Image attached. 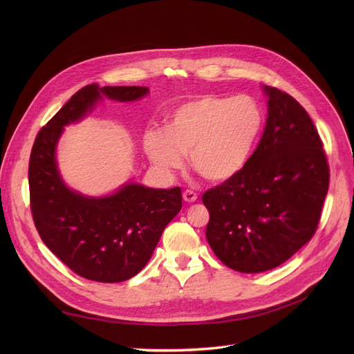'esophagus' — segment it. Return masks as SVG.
I'll list each match as a JSON object with an SVG mask.
<instances>
[{"label": "esophagus", "instance_id": "1", "mask_svg": "<svg viewBox=\"0 0 354 354\" xmlns=\"http://www.w3.org/2000/svg\"><path fill=\"white\" fill-rule=\"evenodd\" d=\"M182 198H183V201L185 202H188V203H192V202H195L196 199H198V195L194 192V191H185L183 194H182Z\"/></svg>", "mask_w": 354, "mask_h": 354}]
</instances>
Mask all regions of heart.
<instances>
[{"mask_svg": "<svg viewBox=\"0 0 354 354\" xmlns=\"http://www.w3.org/2000/svg\"><path fill=\"white\" fill-rule=\"evenodd\" d=\"M264 115L248 96H201L178 106L166 120V132L147 130L143 149L165 175L185 166L191 153L194 169L209 182H225L247 165L261 133Z\"/></svg>", "mask_w": 354, "mask_h": 354, "instance_id": "heart-1", "label": "heart"}]
</instances>
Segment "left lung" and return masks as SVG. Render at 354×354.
Listing matches in <instances>:
<instances>
[{"label":"left lung","mask_w":354,"mask_h":354,"mask_svg":"<svg viewBox=\"0 0 354 354\" xmlns=\"http://www.w3.org/2000/svg\"><path fill=\"white\" fill-rule=\"evenodd\" d=\"M267 120L244 169L202 196L207 239L227 267L257 274L286 263L313 238L328 191L323 143L303 106L263 86Z\"/></svg>","instance_id":"obj_1"}]
</instances>
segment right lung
Returning <instances> with one entry per match:
<instances>
[{
  "instance_id": "obj_1",
  "label": "right lung",
  "mask_w": 354,
  "mask_h": 354,
  "mask_svg": "<svg viewBox=\"0 0 354 354\" xmlns=\"http://www.w3.org/2000/svg\"><path fill=\"white\" fill-rule=\"evenodd\" d=\"M149 95L147 87L88 84L40 130L28 167L31 212L43 243L76 274L120 283L151 259L166 225L182 208L180 188L156 189L127 180L115 192L90 196L71 189L57 162L64 127L88 116L104 99L122 103Z\"/></svg>"
}]
</instances>
